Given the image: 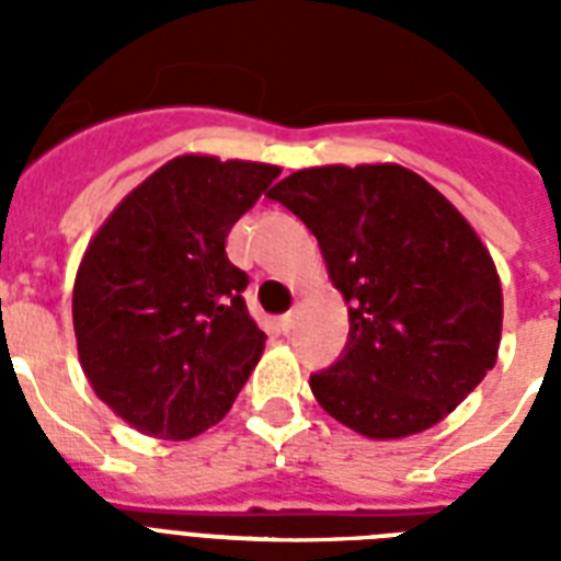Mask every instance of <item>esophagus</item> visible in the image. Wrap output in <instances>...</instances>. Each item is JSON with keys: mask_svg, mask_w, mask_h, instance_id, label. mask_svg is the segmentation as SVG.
I'll use <instances>...</instances> for the list:
<instances>
[{"mask_svg": "<svg viewBox=\"0 0 561 561\" xmlns=\"http://www.w3.org/2000/svg\"><path fill=\"white\" fill-rule=\"evenodd\" d=\"M297 317H299L297 308H294V311H288V314H285V317H279V329H282V332L288 334L290 329H294V325H297Z\"/></svg>", "mask_w": 561, "mask_h": 561, "instance_id": "34e87169", "label": "esophagus"}]
</instances>
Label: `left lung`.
Here are the masks:
<instances>
[{"mask_svg": "<svg viewBox=\"0 0 561 561\" xmlns=\"http://www.w3.org/2000/svg\"><path fill=\"white\" fill-rule=\"evenodd\" d=\"M271 201L323 250L350 306V341L311 373L320 408L369 439L436 425L495 367L504 297L469 220L401 165L290 174Z\"/></svg>", "mask_w": 561, "mask_h": 561, "instance_id": "obj_1", "label": "left lung"}]
</instances>
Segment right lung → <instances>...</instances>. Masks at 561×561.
Listing matches in <instances>:
<instances>
[{
	"label": "right lung",
	"mask_w": 561,
	"mask_h": 561,
	"mask_svg": "<svg viewBox=\"0 0 561 561\" xmlns=\"http://www.w3.org/2000/svg\"><path fill=\"white\" fill-rule=\"evenodd\" d=\"M279 178L264 162L178 157L104 220L75 276L72 323L92 390L136 431L192 439L227 416L262 358L232 224Z\"/></svg>",
	"instance_id": "right-lung-1"
}]
</instances>
